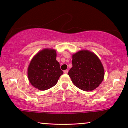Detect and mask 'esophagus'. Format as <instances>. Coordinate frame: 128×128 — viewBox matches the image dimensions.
<instances>
[{
    "label": "esophagus",
    "mask_w": 128,
    "mask_h": 128,
    "mask_svg": "<svg viewBox=\"0 0 128 128\" xmlns=\"http://www.w3.org/2000/svg\"><path fill=\"white\" fill-rule=\"evenodd\" d=\"M68 71H69L68 69H66V70H64V74H68Z\"/></svg>",
    "instance_id": "obj_1"
}]
</instances>
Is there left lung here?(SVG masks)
Here are the masks:
<instances>
[{
	"label": "left lung",
	"mask_w": 128,
	"mask_h": 128,
	"mask_svg": "<svg viewBox=\"0 0 128 128\" xmlns=\"http://www.w3.org/2000/svg\"><path fill=\"white\" fill-rule=\"evenodd\" d=\"M72 82L84 91H92L102 83L104 71L100 60L92 52L81 50L72 56V67L68 72Z\"/></svg>",
	"instance_id": "obj_1"
}]
</instances>
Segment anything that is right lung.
<instances>
[{"label": "right lung", "mask_w": 128, "mask_h": 128, "mask_svg": "<svg viewBox=\"0 0 128 128\" xmlns=\"http://www.w3.org/2000/svg\"><path fill=\"white\" fill-rule=\"evenodd\" d=\"M64 72L56 60V52L45 48L37 53L28 68V80L32 86L40 90H46L56 84Z\"/></svg>", "instance_id": "right-lung-1"}]
</instances>
